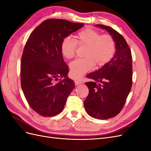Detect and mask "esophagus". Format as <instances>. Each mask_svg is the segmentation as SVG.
I'll use <instances>...</instances> for the list:
<instances>
[{
	"instance_id": "1",
	"label": "esophagus",
	"mask_w": 151,
	"mask_h": 151,
	"mask_svg": "<svg viewBox=\"0 0 151 151\" xmlns=\"http://www.w3.org/2000/svg\"><path fill=\"white\" fill-rule=\"evenodd\" d=\"M83 82L81 81H78V80H76L75 81V84L76 85H78V84H83Z\"/></svg>"
}]
</instances>
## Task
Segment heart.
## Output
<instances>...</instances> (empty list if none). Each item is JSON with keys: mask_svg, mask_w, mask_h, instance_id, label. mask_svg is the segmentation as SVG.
<instances>
[{"mask_svg": "<svg viewBox=\"0 0 151 151\" xmlns=\"http://www.w3.org/2000/svg\"><path fill=\"white\" fill-rule=\"evenodd\" d=\"M77 44L87 47L83 58H77L69 65L70 75L74 79L81 78L96 65L101 67L111 60L116 50L115 42L109 35H103L92 28L79 31L76 40L68 36L62 40L60 50L67 59L75 56Z\"/></svg>", "mask_w": 151, "mask_h": 151, "instance_id": "obj_1", "label": "heart"}]
</instances>
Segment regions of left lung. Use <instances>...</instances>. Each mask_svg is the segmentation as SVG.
Here are the masks:
<instances>
[{"instance_id":"left-lung-1","label":"left lung","mask_w":151,"mask_h":151,"mask_svg":"<svg viewBox=\"0 0 151 151\" xmlns=\"http://www.w3.org/2000/svg\"><path fill=\"white\" fill-rule=\"evenodd\" d=\"M113 38L116 51L111 60L87 77L89 94L84 101L87 113L91 117L106 120L116 116L124 106L132 88V57L125 38L109 26L96 24Z\"/></svg>"}]
</instances>
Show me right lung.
Masks as SVG:
<instances>
[{"label":"right lung","instance_id":"obj_1","mask_svg":"<svg viewBox=\"0 0 151 151\" xmlns=\"http://www.w3.org/2000/svg\"><path fill=\"white\" fill-rule=\"evenodd\" d=\"M65 19H48L34 29L21 57V84L30 107L43 116H53L64 108L75 87L60 50L62 40L84 26ZM58 77L63 78L58 83Z\"/></svg>","mask_w":151,"mask_h":151}]
</instances>
